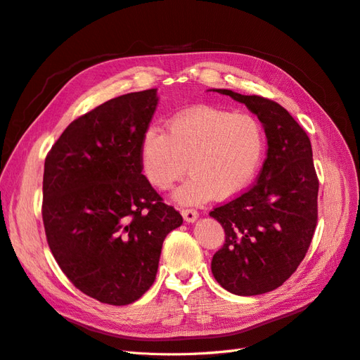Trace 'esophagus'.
<instances>
[{
    "label": "esophagus",
    "mask_w": 360,
    "mask_h": 360,
    "mask_svg": "<svg viewBox=\"0 0 360 360\" xmlns=\"http://www.w3.org/2000/svg\"><path fill=\"white\" fill-rule=\"evenodd\" d=\"M181 216L183 219L189 222V224H193L195 221L198 219V212L197 210H191V209H186V210H181Z\"/></svg>",
    "instance_id": "esophagus-1"
}]
</instances>
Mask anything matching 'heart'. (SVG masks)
I'll list each match as a JSON object with an SVG mask.
<instances>
[{"mask_svg":"<svg viewBox=\"0 0 360 360\" xmlns=\"http://www.w3.org/2000/svg\"><path fill=\"white\" fill-rule=\"evenodd\" d=\"M264 129L249 112L191 108L168 123V134L148 127L139 156L151 186L168 191L188 168L191 179L174 193L183 205L230 200L254 180L264 155Z\"/></svg>","mask_w":360,"mask_h":360,"instance_id":"b5f03b06","label":"heart"}]
</instances>
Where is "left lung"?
Masks as SVG:
<instances>
[{
  "instance_id": "8db88e82",
  "label": "left lung",
  "mask_w": 360,
  "mask_h": 360,
  "mask_svg": "<svg viewBox=\"0 0 360 360\" xmlns=\"http://www.w3.org/2000/svg\"><path fill=\"white\" fill-rule=\"evenodd\" d=\"M209 91L246 105L267 138V158L254 186L210 212L225 231V243L212 259L214 279L237 296H257L284 284L311 245L319 197L311 141L274 101L225 89Z\"/></svg>"
}]
</instances>
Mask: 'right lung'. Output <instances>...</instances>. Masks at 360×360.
<instances>
[{
  "label": "right lung",
  "instance_id": "obj_1",
  "mask_svg": "<svg viewBox=\"0 0 360 360\" xmlns=\"http://www.w3.org/2000/svg\"><path fill=\"white\" fill-rule=\"evenodd\" d=\"M158 90L129 93L76 118L43 172V225L72 284L108 304L134 303L153 285L165 237L183 224L143 174L139 146Z\"/></svg>",
  "mask_w": 360,
  "mask_h": 360
}]
</instances>
